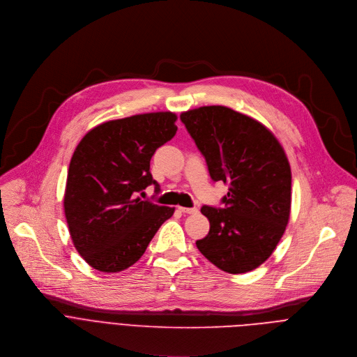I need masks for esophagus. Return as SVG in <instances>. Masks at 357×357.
<instances>
[{
  "label": "esophagus",
  "mask_w": 357,
  "mask_h": 357,
  "mask_svg": "<svg viewBox=\"0 0 357 357\" xmlns=\"http://www.w3.org/2000/svg\"><path fill=\"white\" fill-rule=\"evenodd\" d=\"M178 209L183 212V213H197L198 212V208L192 206V208H185V206H178Z\"/></svg>",
  "instance_id": "1"
}]
</instances>
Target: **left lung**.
<instances>
[{
	"label": "left lung",
	"instance_id": "obj_1",
	"mask_svg": "<svg viewBox=\"0 0 357 357\" xmlns=\"http://www.w3.org/2000/svg\"><path fill=\"white\" fill-rule=\"evenodd\" d=\"M180 119L205 158L211 178L229 187L222 208H201L209 232L195 245L227 273L255 270L270 257L290 220L289 159L263 123L228 107H199Z\"/></svg>",
	"mask_w": 357,
	"mask_h": 357
}]
</instances>
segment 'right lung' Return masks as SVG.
I'll use <instances>...</instances> for the list:
<instances>
[{"instance_id": "add662e5", "label": "right lung", "mask_w": 357, "mask_h": 357, "mask_svg": "<svg viewBox=\"0 0 357 357\" xmlns=\"http://www.w3.org/2000/svg\"><path fill=\"white\" fill-rule=\"evenodd\" d=\"M173 112L108 121L84 135L70 160L64 215L75 248L96 270L118 273L135 264L174 208L140 199L156 149L177 130Z\"/></svg>"}]
</instances>
